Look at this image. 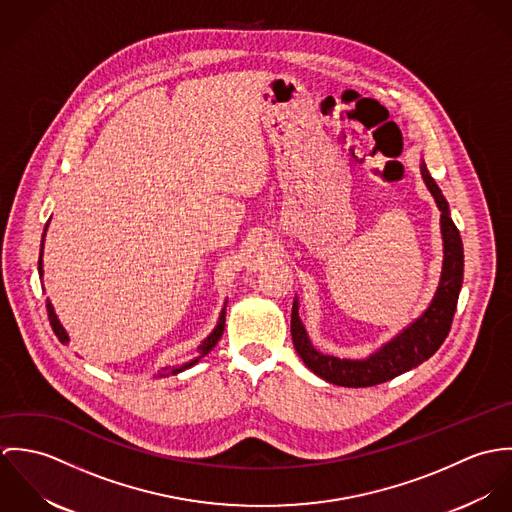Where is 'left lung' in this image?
Returning <instances> with one entry per match:
<instances>
[{
    "mask_svg": "<svg viewBox=\"0 0 512 512\" xmlns=\"http://www.w3.org/2000/svg\"><path fill=\"white\" fill-rule=\"evenodd\" d=\"M420 171L428 191L438 205L439 228L443 240V262L438 290L424 313L416 317L410 325H406L400 333H396L390 341H386L382 347H378L374 353H370L366 359H339L333 355H325L313 347L299 319L297 295L293 299V347L309 370H313L317 376L331 384L365 388L392 380L394 376L428 361L441 347L451 329L457 297L463 284V242L457 226L451 220L449 205L424 161L420 163Z\"/></svg>",
    "mask_w": 512,
    "mask_h": 512,
    "instance_id": "1",
    "label": "left lung"
}]
</instances>
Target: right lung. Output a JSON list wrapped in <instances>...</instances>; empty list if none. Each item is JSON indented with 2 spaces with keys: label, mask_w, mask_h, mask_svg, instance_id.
Returning a JSON list of instances; mask_svg holds the SVG:
<instances>
[{
  "label": "right lung",
  "mask_w": 512,
  "mask_h": 512,
  "mask_svg": "<svg viewBox=\"0 0 512 512\" xmlns=\"http://www.w3.org/2000/svg\"><path fill=\"white\" fill-rule=\"evenodd\" d=\"M47 226H49V222H47ZM47 226H45V230H43V240H41V254H39V276H43V246H45V234H47ZM47 311H49V321H51V327H53V331H55V335L59 337V341L61 343H69V335H67V331H65V327L61 325V321H59V317H57V313H55V307H53V303L47 299ZM224 321H226V301H224V307L220 309L219 321H217V327L207 335V339H203V343L197 347V357L195 359H191L189 363H185V365L181 366H165V368H161V372L155 376V378H163V376H175V374H179V372H183V370H187V368H191L193 365H197L207 353H211L213 351V347L219 343L220 337H222V331H224Z\"/></svg>",
  "instance_id": "right-lung-1"
}]
</instances>
